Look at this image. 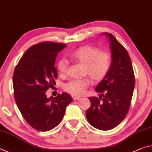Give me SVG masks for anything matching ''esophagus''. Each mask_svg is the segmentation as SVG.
Segmentation results:
<instances>
[{
  "label": "esophagus",
  "mask_w": 152,
  "mask_h": 152,
  "mask_svg": "<svg viewBox=\"0 0 152 152\" xmlns=\"http://www.w3.org/2000/svg\"><path fill=\"white\" fill-rule=\"evenodd\" d=\"M81 99V97H79V96H75L73 97V99L74 100H79V99Z\"/></svg>",
  "instance_id": "esophagus-1"
}]
</instances>
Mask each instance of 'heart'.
I'll return each instance as SVG.
<instances>
[{"label": "heart", "mask_w": 152, "mask_h": 152, "mask_svg": "<svg viewBox=\"0 0 152 152\" xmlns=\"http://www.w3.org/2000/svg\"><path fill=\"white\" fill-rule=\"evenodd\" d=\"M70 58L84 65V75H88L94 82L102 81L110 71L112 60L108 52L100 51L99 48L91 46H83L69 54ZM68 61L60 58L56 63L57 70L61 74L66 73ZM90 84L88 78L72 79L64 86V89L73 95L80 96L85 93Z\"/></svg>", "instance_id": "heart-1"}]
</instances>
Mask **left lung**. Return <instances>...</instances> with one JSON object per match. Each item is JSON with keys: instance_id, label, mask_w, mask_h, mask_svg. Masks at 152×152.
<instances>
[{"instance_id": "1", "label": "left lung", "mask_w": 152, "mask_h": 152, "mask_svg": "<svg viewBox=\"0 0 152 152\" xmlns=\"http://www.w3.org/2000/svg\"><path fill=\"white\" fill-rule=\"evenodd\" d=\"M110 41L111 66L108 75L95 89L99 98H89L90 108L86 117L90 125L108 131L118 125L128 113L135 80L131 61L126 50L111 34L103 33Z\"/></svg>"}]
</instances>
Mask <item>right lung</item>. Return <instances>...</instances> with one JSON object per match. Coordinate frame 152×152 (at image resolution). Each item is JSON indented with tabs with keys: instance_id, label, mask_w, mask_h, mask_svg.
Listing matches in <instances>:
<instances>
[{
	"instance_id": "right-lung-1",
	"label": "right lung",
	"mask_w": 152,
	"mask_h": 152,
	"mask_svg": "<svg viewBox=\"0 0 152 152\" xmlns=\"http://www.w3.org/2000/svg\"><path fill=\"white\" fill-rule=\"evenodd\" d=\"M66 46L52 42L35 44L27 50L15 69L13 85L17 107L27 123L38 131L56 127L72 102L66 92L49 98L46 95L56 84V58Z\"/></svg>"
}]
</instances>
